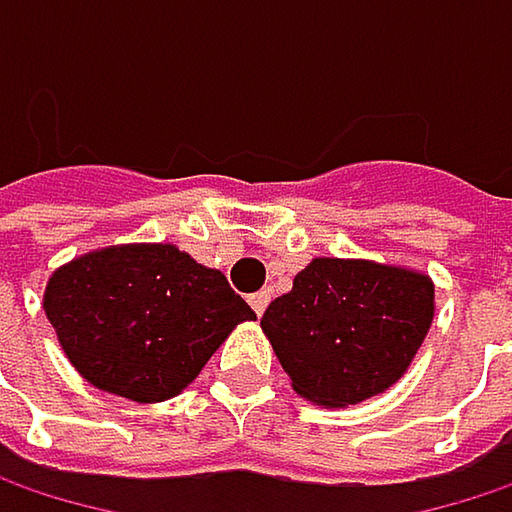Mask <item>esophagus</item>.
<instances>
[{"instance_id":"1","label":"esophagus","mask_w":512,"mask_h":512,"mask_svg":"<svg viewBox=\"0 0 512 512\" xmlns=\"http://www.w3.org/2000/svg\"><path fill=\"white\" fill-rule=\"evenodd\" d=\"M249 305L255 308V314L260 317V314L266 311V305H269V293H266V290H260V293H255V296H249Z\"/></svg>"}]
</instances>
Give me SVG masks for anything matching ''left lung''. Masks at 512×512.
I'll use <instances>...</instances> for the list:
<instances>
[{"instance_id": "obj_1", "label": "left lung", "mask_w": 512, "mask_h": 512, "mask_svg": "<svg viewBox=\"0 0 512 512\" xmlns=\"http://www.w3.org/2000/svg\"><path fill=\"white\" fill-rule=\"evenodd\" d=\"M436 314L427 272L364 257H314L269 302L260 329L299 397L347 409L388 391Z\"/></svg>"}]
</instances>
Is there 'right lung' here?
<instances>
[{
	"label": "right lung",
	"mask_w": 512,
	"mask_h": 512,
	"mask_svg": "<svg viewBox=\"0 0 512 512\" xmlns=\"http://www.w3.org/2000/svg\"><path fill=\"white\" fill-rule=\"evenodd\" d=\"M44 311L67 361L133 403L177 397L255 311L219 269L171 243L94 249L58 266Z\"/></svg>",
	"instance_id": "1"
}]
</instances>
